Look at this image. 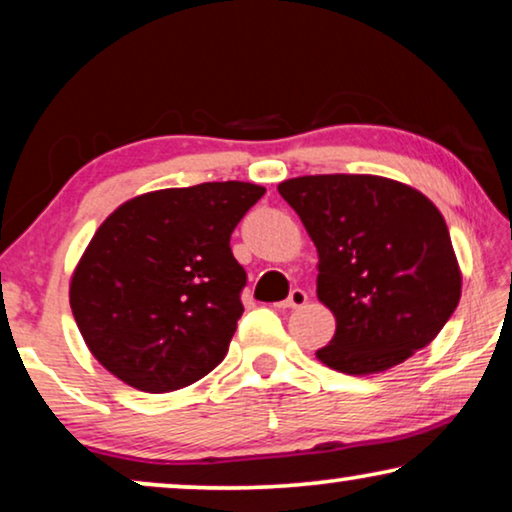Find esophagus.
Returning a JSON list of instances; mask_svg holds the SVG:
<instances>
[{
	"label": "esophagus",
	"instance_id": "obj_1",
	"mask_svg": "<svg viewBox=\"0 0 512 512\" xmlns=\"http://www.w3.org/2000/svg\"><path fill=\"white\" fill-rule=\"evenodd\" d=\"M307 303V293L303 289H293L289 293V298L284 303H279V307H303Z\"/></svg>",
	"mask_w": 512,
	"mask_h": 512
}]
</instances>
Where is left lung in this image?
<instances>
[{
	"instance_id": "1",
	"label": "left lung",
	"mask_w": 512,
	"mask_h": 512,
	"mask_svg": "<svg viewBox=\"0 0 512 512\" xmlns=\"http://www.w3.org/2000/svg\"><path fill=\"white\" fill-rule=\"evenodd\" d=\"M277 191L319 251L317 296L338 321L321 363L382 373L436 338L459 305L461 272L426 195L373 174H314Z\"/></svg>"
}]
</instances>
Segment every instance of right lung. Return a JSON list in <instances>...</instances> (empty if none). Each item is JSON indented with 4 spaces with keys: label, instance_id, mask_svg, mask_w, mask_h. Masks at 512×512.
I'll use <instances>...</instances> for the list:
<instances>
[{
    "label": "right lung",
    "instance_id": "right-lung-1",
    "mask_svg": "<svg viewBox=\"0 0 512 512\" xmlns=\"http://www.w3.org/2000/svg\"><path fill=\"white\" fill-rule=\"evenodd\" d=\"M263 193L244 181L165 188L128 200L97 228L69 305L111 375L165 394L219 366L247 286L230 235Z\"/></svg>",
    "mask_w": 512,
    "mask_h": 512
}]
</instances>
